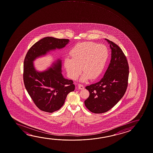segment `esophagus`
<instances>
[{
  "mask_svg": "<svg viewBox=\"0 0 153 153\" xmlns=\"http://www.w3.org/2000/svg\"><path fill=\"white\" fill-rule=\"evenodd\" d=\"M78 88H79L80 90H83V89L84 88V85H82V84H78Z\"/></svg>",
  "mask_w": 153,
  "mask_h": 153,
  "instance_id": "obj_1",
  "label": "esophagus"
}]
</instances>
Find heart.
<instances>
[{
  "instance_id": "b5f03b06",
  "label": "heart",
  "mask_w": 153,
  "mask_h": 153,
  "mask_svg": "<svg viewBox=\"0 0 153 153\" xmlns=\"http://www.w3.org/2000/svg\"><path fill=\"white\" fill-rule=\"evenodd\" d=\"M72 58L66 57L64 66L68 77L76 79L84 72L80 80L86 82L90 78L99 77L104 69L108 56L106 46L93 42L78 43L70 51ZM82 69L81 70V69Z\"/></svg>"
}]
</instances>
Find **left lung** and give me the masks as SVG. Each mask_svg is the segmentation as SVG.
<instances>
[{"instance_id": "8db88e82", "label": "left lung", "mask_w": 153, "mask_h": 153, "mask_svg": "<svg viewBox=\"0 0 153 153\" xmlns=\"http://www.w3.org/2000/svg\"><path fill=\"white\" fill-rule=\"evenodd\" d=\"M110 44L111 58L103 77L98 83L86 86L89 92L84 101L85 106L92 113L108 111L122 98L127 89L129 67L122 49L112 41Z\"/></svg>"}]
</instances>
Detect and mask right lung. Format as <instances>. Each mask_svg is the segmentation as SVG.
<instances>
[{"instance_id": "right-lung-1", "label": "right lung", "mask_w": 153, "mask_h": 153, "mask_svg": "<svg viewBox=\"0 0 153 153\" xmlns=\"http://www.w3.org/2000/svg\"><path fill=\"white\" fill-rule=\"evenodd\" d=\"M68 43V39L44 38L29 48L24 60L23 77L25 88L35 105L45 112L51 113L60 109L75 86L73 80L63 77L61 61L58 60L54 68L42 73L35 69L33 61L50 50L64 48Z\"/></svg>"}]
</instances>
